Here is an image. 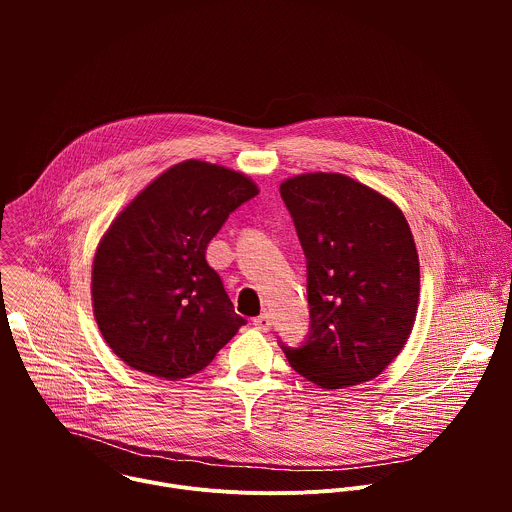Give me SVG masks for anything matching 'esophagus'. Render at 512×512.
<instances>
[{
	"label": "esophagus",
	"mask_w": 512,
	"mask_h": 512,
	"mask_svg": "<svg viewBox=\"0 0 512 512\" xmlns=\"http://www.w3.org/2000/svg\"><path fill=\"white\" fill-rule=\"evenodd\" d=\"M253 326H255L257 330H261V332H267V330L271 328V316L265 312V314L253 318Z\"/></svg>",
	"instance_id": "1"
}]
</instances>
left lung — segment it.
<instances>
[{
	"label": "left lung",
	"mask_w": 512,
	"mask_h": 512,
	"mask_svg": "<svg viewBox=\"0 0 512 512\" xmlns=\"http://www.w3.org/2000/svg\"><path fill=\"white\" fill-rule=\"evenodd\" d=\"M308 267L310 332L281 350L322 389L381 375L405 346L419 302V257L403 212L344 174L279 186Z\"/></svg>",
	"instance_id": "obj_1"
}]
</instances>
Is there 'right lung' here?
Wrapping results in <instances>:
<instances>
[{
	"instance_id": "add662e5",
	"label": "right lung",
	"mask_w": 512,
	"mask_h": 512,
	"mask_svg": "<svg viewBox=\"0 0 512 512\" xmlns=\"http://www.w3.org/2000/svg\"><path fill=\"white\" fill-rule=\"evenodd\" d=\"M247 176L186 160L115 218L93 261V310L109 348L131 369L186 379L247 324L206 247L233 210L257 196Z\"/></svg>"
}]
</instances>
